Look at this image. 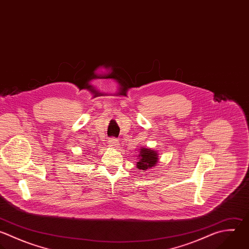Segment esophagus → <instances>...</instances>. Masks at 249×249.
<instances>
[{
    "instance_id": "esophagus-1",
    "label": "esophagus",
    "mask_w": 249,
    "mask_h": 249,
    "mask_svg": "<svg viewBox=\"0 0 249 249\" xmlns=\"http://www.w3.org/2000/svg\"><path fill=\"white\" fill-rule=\"evenodd\" d=\"M109 146L111 147H118L119 146V140L115 137H111L109 139Z\"/></svg>"
}]
</instances>
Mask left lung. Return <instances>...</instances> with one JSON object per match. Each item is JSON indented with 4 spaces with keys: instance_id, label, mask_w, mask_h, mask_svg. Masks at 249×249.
<instances>
[{
    "instance_id": "1",
    "label": "left lung",
    "mask_w": 249,
    "mask_h": 249,
    "mask_svg": "<svg viewBox=\"0 0 249 249\" xmlns=\"http://www.w3.org/2000/svg\"><path fill=\"white\" fill-rule=\"evenodd\" d=\"M139 160L136 163L137 168L140 170H147L151 167L155 166L158 162V155L155 151L148 149V148H142L139 153Z\"/></svg>"
}]
</instances>
